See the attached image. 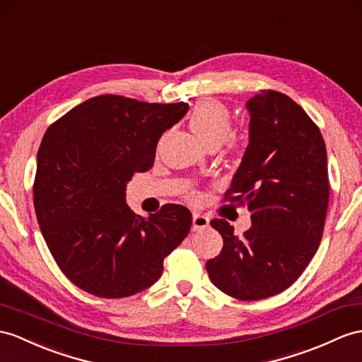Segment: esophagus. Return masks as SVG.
<instances>
[{"mask_svg": "<svg viewBox=\"0 0 362 362\" xmlns=\"http://www.w3.org/2000/svg\"><path fill=\"white\" fill-rule=\"evenodd\" d=\"M210 223V219L206 215H201V214H193V221H192V228L193 230H202V228H206Z\"/></svg>", "mask_w": 362, "mask_h": 362, "instance_id": "1", "label": "esophagus"}]
</instances>
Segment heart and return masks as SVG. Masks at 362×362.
Returning a JSON list of instances; mask_svg holds the SVG:
<instances>
[{"instance_id":"heart-1","label":"heart","mask_w":362,"mask_h":362,"mask_svg":"<svg viewBox=\"0 0 362 362\" xmlns=\"http://www.w3.org/2000/svg\"><path fill=\"white\" fill-rule=\"evenodd\" d=\"M189 126L206 147H219L230 134V113L214 100L199 101L190 115Z\"/></svg>"}]
</instances>
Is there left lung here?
<instances>
[{
	"label": "left lung",
	"mask_w": 362,
	"mask_h": 362,
	"mask_svg": "<svg viewBox=\"0 0 362 362\" xmlns=\"http://www.w3.org/2000/svg\"><path fill=\"white\" fill-rule=\"evenodd\" d=\"M249 144L227 195L247 206L252 227L238 238L224 219L211 227L223 250L206 262L215 287L243 301L292 286L320 247L329 206L327 151L320 129L287 95L261 90L245 103Z\"/></svg>",
	"instance_id": "1"
}]
</instances>
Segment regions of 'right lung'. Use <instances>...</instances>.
<instances>
[{
  "mask_svg": "<svg viewBox=\"0 0 362 362\" xmlns=\"http://www.w3.org/2000/svg\"><path fill=\"white\" fill-rule=\"evenodd\" d=\"M187 110V103L101 95L47 129L37 155L35 211L52 257L84 292L126 298L146 290L187 236V207L167 204L141 216L126 204L132 175L151 169L158 141Z\"/></svg>",
  "mask_w": 362,
  "mask_h": 362,
  "instance_id": "add662e5",
  "label": "right lung"
}]
</instances>
